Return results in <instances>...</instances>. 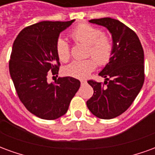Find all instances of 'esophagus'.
Instances as JSON below:
<instances>
[{
    "mask_svg": "<svg viewBox=\"0 0 155 155\" xmlns=\"http://www.w3.org/2000/svg\"><path fill=\"white\" fill-rule=\"evenodd\" d=\"M81 84H85V83H86V81H84V80H81Z\"/></svg>",
    "mask_w": 155,
    "mask_h": 155,
    "instance_id": "34e87169",
    "label": "esophagus"
}]
</instances>
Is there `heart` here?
Here are the masks:
<instances>
[{"mask_svg":"<svg viewBox=\"0 0 155 155\" xmlns=\"http://www.w3.org/2000/svg\"><path fill=\"white\" fill-rule=\"evenodd\" d=\"M71 37L75 42L87 45L86 55L94 58L99 64H107L110 60L114 51V43L112 39L109 35L103 34V31L100 28L82 24L71 31ZM55 50L60 61L67 62L70 60L71 48L64 40H58ZM94 60L90 58L83 61H73L65 67L64 73L74 78H86L96 67V60Z\"/></svg>","mask_w":155,"mask_h":155,"instance_id":"b5f03b06","label":"heart"}]
</instances>
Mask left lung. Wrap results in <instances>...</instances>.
<instances>
[{
  "mask_svg": "<svg viewBox=\"0 0 155 155\" xmlns=\"http://www.w3.org/2000/svg\"><path fill=\"white\" fill-rule=\"evenodd\" d=\"M90 22L110 31L114 51L110 62L99 74L105 78L104 83L88 81L94 94L86 104L94 115L110 120L129 109L143 86V50L136 33L120 21L105 17Z\"/></svg>",
  "mask_w": 155,
  "mask_h": 155,
  "instance_id": "1",
  "label": "left lung"
}]
</instances>
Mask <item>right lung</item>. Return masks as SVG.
Segmentation results:
<instances>
[{"label": "right lung", "instance_id": "right-lung-1", "mask_svg": "<svg viewBox=\"0 0 155 155\" xmlns=\"http://www.w3.org/2000/svg\"><path fill=\"white\" fill-rule=\"evenodd\" d=\"M69 21H41L22 30L15 38L9 61L10 74L20 101L31 114L55 120L67 112L81 82L71 76L49 84V74L57 75L60 61L55 45Z\"/></svg>", "mask_w": 155, "mask_h": 155}]
</instances>
